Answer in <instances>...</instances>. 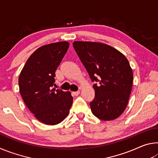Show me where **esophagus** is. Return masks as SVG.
Wrapping results in <instances>:
<instances>
[{
	"label": "esophagus",
	"instance_id": "obj_1",
	"mask_svg": "<svg viewBox=\"0 0 158 158\" xmlns=\"http://www.w3.org/2000/svg\"><path fill=\"white\" fill-rule=\"evenodd\" d=\"M73 94L74 95H79V93H80V91H79V90H77V91H75V92H73Z\"/></svg>",
	"mask_w": 158,
	"mask_h": 158
}]
</instances>
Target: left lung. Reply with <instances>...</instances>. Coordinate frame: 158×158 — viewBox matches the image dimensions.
Masks as SVG:
<instances>
[{"label": "left lung", "mask_w": 158, "mask_h": 158, "mask_svg": "<svg viewBox=\"0 0 158 158\" xmlns=\"http://www.w3.org/2000/svg\"><path fill=\"white\" fill-rule=\"evenodd\" d=\"M74 49L93 82L95 98L90 102L94 116L102 121L117 118L126 108L133 73L126 57L108 44L73 42Z\"/></svg>", "instance_id": "1"}]
</instances>
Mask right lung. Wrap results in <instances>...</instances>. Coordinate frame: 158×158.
Here are the masks:
<instances>
[{
    "label": "right lung",
    "mask_w": 158,
    "mask_h": 158,
    "mask_svg": "<svg viewBox=\"0 0 158 158\" xmlns=\"http://www.w3.org/2000/svg\"><path fill=\"white\" fill-rule=\"evenodd\" d=\"M69 48L58 42L40 47L26 61L19 78L21 97L35 117L47 125H56L68 116L73 105L70 92L52 89L55 72Z\"/></svg>",
    "instance_id": "right-lung-1"
}]
</instances>
